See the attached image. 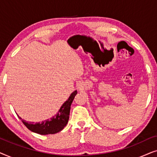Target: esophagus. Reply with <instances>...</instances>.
Instances as JSON below:
<instances>
[{
	"label": "esophagus",
	"mask_w": 157,
	"mask_h": 157,
	"mask_svg": "<svg viewBox=\"0 0 157 157\" xmlns=\"http://www.w3.org/2000/svg\"><path fill=\"white\" fill-rule=\"evenodd\" d=\"M77 86H78V89H81V88L83 87V82H82V81H79L78 82V85H77Z\"/></svg>",
	"instance_id": "esophagus-1"
}]
</instances>
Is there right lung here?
Returning a JSON list of instances; mask_svg holds the SVG:
<instances>
[{
  "instance_id": "add662e5",
  "label": "right lung",
  "mask_w": 157,
  "mask_h": 157,
  "mask_svg": "<svg viewBox=\"0 0 157 157\" xmlns=\"http://www.w3.org/2000/svg\"><path fill=\"white\" fill-rule=\"evenodd\" d=\"M76 94V91L73 92L68 99L62 105L59 112L50 119H47L40 123L33 124L31 122H26L20 117H18V118L21 119L23 124L31 132L41 135L56 134L61 132L67 124L69 119L71 105Z\"/></svg>"
}]
</instances>
